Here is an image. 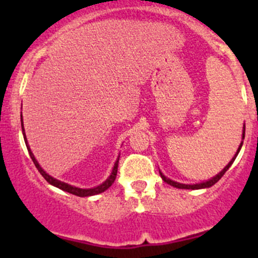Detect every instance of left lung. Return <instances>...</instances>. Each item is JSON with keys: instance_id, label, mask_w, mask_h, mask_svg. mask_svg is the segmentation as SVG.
<instances>
[{"instance_id": "8db88e82", "label": "left lung", "mask_w": 258, "mask_h": 258, "mask_svg": "<svg viewBox=\"0 0 258 258\" xmlns=\"http://www.w3.org/2000/svg\"><path fill=\"white\" fill-rule=\"evenodd\" d=\"M244 139V124H243V132H242V140ZM242 144H243V142L241 141V144H240V146H238V150H237V152L235 153V156H233L232 157V160L230 161V162L227 163V166H226L225 168H223L222 171H221L220 173H217V175L215 176V177H212V178H210L209 181H205V182H201V183H194V184H184V183H179V182H176V181H172V179H170L168 177H166L165 175H163L162 172H161L160 171V175H161V177H162V179L163 181L166 182V183H168V184H171V186H173V187H176V188H182V189H201V188H209V187H211V186H213V184L216 183V182H218L220 181V178L222 177L223 175H225V172L226 171L228 170V168L231 167V165H232L233 163V161L236 160V157H237V155H238V152H240V150H241V147H242Z\"/></svg>"}]
</instances>
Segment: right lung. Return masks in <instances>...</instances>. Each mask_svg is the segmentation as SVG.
<instances>
[{"label": "right lung", "mask_w": 258, "mask_h": 258, "mask_svg": "<svg viewBox=\"0 0 258 258\" xmlns=\"http://www.w3.org/2000/svg\"><path fill=\"white\" fill-rule=\"evenodd\" d=\"M21 117H22V116H21ZM21 126H22V134H23V139H25V144H26V146H27L28 153H30V156H31V158H32L33 163H35V166H36V167H37V170L40 171L41 175L43 176V178H45L49 184H52V186L57 187V188L62 189V191L69 192V194L75 195V196L87 197V196H93V195H98V194H101V192H105L106 189L108 188V187H111V184H112L113 182H114V179H116L117 167H118L119 156H118V157H117L116 162H114V166H113V168H112V172H111V175L108 176L107 179H106L105 182H102V183H101V184H98V186L92 187V188H80V187H75V186H72V184L66 183V182H62V181H59V179L53 178V177H52V176H49L48 173L46 172V171L43 170L42 167H41L40 163L37 162V160H36L35 156H33L32 151H31L30 146H28L27 139H26V134H25V128H23L22 118H21Z\"/></svg>", "instance_id": "1"}]
</instances>
